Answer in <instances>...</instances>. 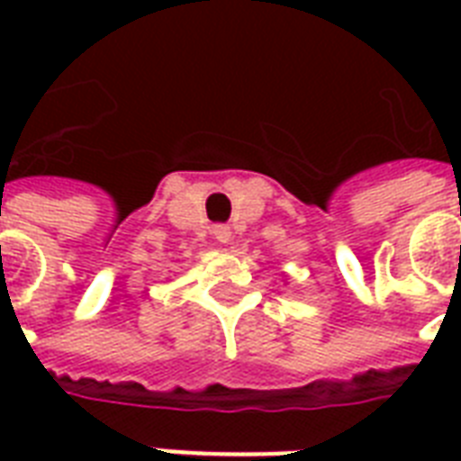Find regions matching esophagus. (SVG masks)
<instances>
[{"label": "esophagus", "instance_id": "34e87169", "mask_svg": "<svg viewBox=\"0 0 461 461\" xmlns=\"http://www.w3.org/2000/svg\"><path fill=\"white\" fill-rule=\"evenodd\" d=\"M212 237H215L220 244H230L231 230L227 224H215V227H212Z\"/></svg>", "mask_w": 461, "mask_h": 461}]
</instances>
